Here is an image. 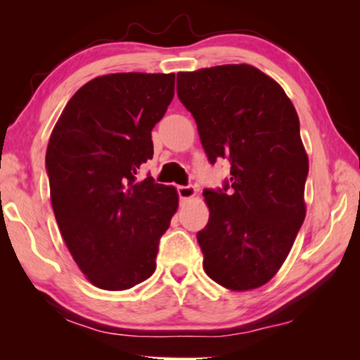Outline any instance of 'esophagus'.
<instances>
[{
  "instance_id": "esophagus-1",
  "label": "esophagus",
  "mask_w": 360,
  "mask_h": 360,
  "mask_svg": "<svg viewBox=\"0 0 360 360\" xmlns=\"http://www.w3.org/2000/svg\"><path fill=\"white\" fill-rule=\"evenodd\" d=\"M176 191H179L180 200H190L196 195V188L193 185H180L176 186Z\"/></svg>"
}]
</instances>
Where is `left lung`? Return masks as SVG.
I'll return each mask as SVG.
<instances>
[{
    "mask_svg": "<svg viewBox=\"0 0 360 360\" xmlns=\"http://www.w3.org/2000/svg\"><path fill=\"white\" fill-rule=\"evenodd\" d=\"M176 95L193 115L214 164L228 159L223 190H205L210 208L196 234L206 275L244 292L267 283L302 228L308 155L283 88L248 63L176 75Z\"/></svg>",
    "mask_w": 360,
    "mask_h": 360,
    "instance_id": "8db88e82",
    "label": "left lung"
}]
</instances>
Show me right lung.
<instances>
[{
  "label": "right lung",
  "mask_w": 360,
  "mask_h": 360,
  "mask_svg": "<svg viewBox=\"0 0 360 360\" xmlns=\"http://www.w3.org/2000/svg\"><path fill=\"white\" fill-rule=\"evenodd\" d=\"M174 88V73L93 78L70 98L49 139L53 214L73 260L98 288H132L155 270L179 195L136 175L154 155L150 131Z\"/></svg>",
  "instance_id": "right-lung-1"
}]
</instances>
